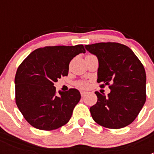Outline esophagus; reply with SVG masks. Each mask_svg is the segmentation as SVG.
<instances>
[{
	"label": "esophagus",
	"mask_w": 154,
	"mask_h": 154,
	"mask_svg": "<svg viewBox=\"0 0 154 154\" xmlns=\"http://www.w3.org/2000/svg\"><path fill=\"white\" fill-rule=\"evenodd\" d=\"M86 94H87L86 91H80V94H81L82 97H84V96L86 95Z\"/></svg>",
	"instance_id": "esophagus-1"
}]
</instances>
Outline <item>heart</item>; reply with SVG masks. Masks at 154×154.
<instances>
[{
  "instance_id": "heart-1",
  "label": "heart",
  "mask_w": 154,
  "mask_h": 154,
  "mask_svg": "<svg viewBox=\"0 0 154 154\" xmlns=\"http://www.w3.org/2000/svg\"><path fill=\"white\" fill-rule=\"evenodd\" d=\"M77 86H80V88H87L88 87V83L85 81H80L77 83Z\"/></svg>"
}]
</instances>
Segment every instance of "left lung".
<instances>
[{
  "mask_svg": "<svg viewBox=\"0 0 154 154\" xmlns=\"http://www.w3.org/2000/svg\"><path fill=\"white\" fill-rule=\"evenodd\" d=\"M85 48L98 60L97 83L108 85V95L95 91L97 101L90 107L94 122L110 129H120L136 119L146 100V74L143 65L125 45L101 42Z\"/></svg>",
  "mask_w": 154,
  "mask_h": 154,
  "instance_id": "8db88e82",
  "label": "left lung"
}]
</instances>
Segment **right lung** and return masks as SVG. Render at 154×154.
Listing matches in <instances>:
<instances>
[{
    "mask_svg": "<svg viewBox=\"0 0 154 154\" xmlns=\"http://www.w3.org/2000/svg\"><path fill=\"white\" fill-rule=\"evenodd\" d=\"M85 52L83 45L48 46L33 51L21 63L15 77V103L29 125L52 130L68 123L80 93L71 88L57 95L54 85L68 75L71 60Z\"/></svg>",
    "mask_w": 154,
    "mask_h": 154,
    "instance_id": "1",
    "label": "right lung"
}]
</instances>
